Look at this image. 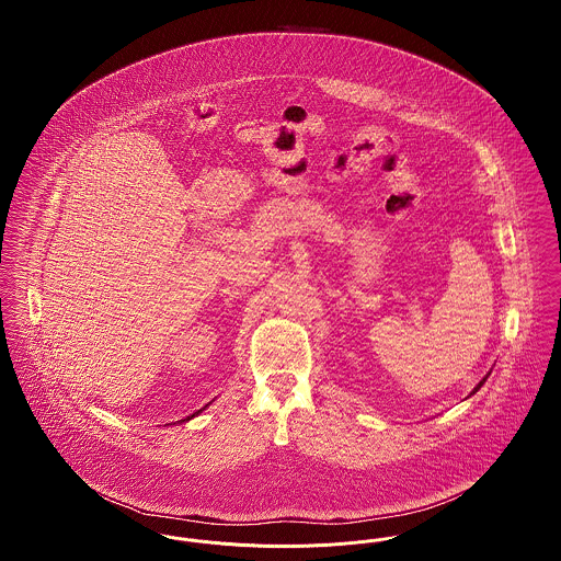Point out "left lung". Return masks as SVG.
Masks as SVG:
<instances>
[{"mask_svg": "<svg viewBox=\"0 0 561 561\" xmlns=\"http://www.w3.org/2000/svg\"><path fill=\"white\" fill-rule=\"evenodd\" d=\"M488 376H490V374H485V376H483V378H481L480 382H478V385H476V389H473V391H471V393H469V396H467V398H471V396H476V393H478V391H480L481 385H483V382H485V380H488Z\"/></svg>", "mask_w": 561, "mask_h": 561, "instance_id": "8db88e82", "label": "left lung"}]
</instances>
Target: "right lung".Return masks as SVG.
<instances>
[{"mask_svg": "<svg viewBox=\"0 0 561 561\" xmlns=\"http://www.w3.org/2000/svg\"><path fill=\"white\" fill-rule=\"evenodd\" d=\"M206 408H208V405H206ZM206 408H202V410H197V412H193V414H191V416H187V419H183V421H176V423H187V421H191V419H195V416H197V414H202V412H204V410H206Z\"/></svg>", "mask_w": 561, "mask_h": 561, "instance_id": "obj_1", "label": "right lung"}]
</instances>
